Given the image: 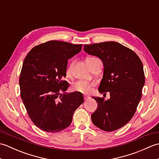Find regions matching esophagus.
<instances>
[{
	"label": "esophagus",
	"instance_id": "1",
	"mask_svg": "<svg viewBox=\"0 0 159 159\" xmlns=\"http://www.w3.org/2000/svg\"><path fill=\"white\" fill-rule=\"evenodd\" d=\"M84 98H85V100H87V99H88V97L86 96H84Z\"/></svg>",
	"mask_w": 159,
	"mask_h": 159
}]
</instances>
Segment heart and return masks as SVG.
<instances>
[{
	"mask_svg": "<svg viewBox=\"0 0 159 159\" xmlns=\"http://www.w3.org/2000/svg\"><path fill=\"white\" fill-rule=\"evenodd\" d=\"M99 59L96 57H90L87 59L86 61H87V65H88L89 67L93 63L97 61ZM73 66H74V62H72L70 64L69 66L67 67V68L66 70L67 75H70L71 73H72ZM93 85L94 84L92 83H89L86 81H78L74 84L73 89L79 92L88 94V93H90L91 92H92V87H93Z\"/></svg>",
	"mask_w": 159,
	"mask_h": 159,
	"instance_id": "obj_1",
	"label": "heart"
}]
</instances>
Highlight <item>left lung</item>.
I'll return each mask as SVG.
<instances>
[{
    "label": "left lung",
    "mask_w": 159,
    "mask_h": 159,
    "mask_svg": "<svg viewBox=\"0 0 159 159\" xmlns=\"http://www.w3.org/2000/svg\"><path fill=\"white\" fill-rule=\"evenodd\" d=\"M84 50L102 60L104 73L98 91L110 93L107 100L92 97L98 106L92 114V122L104 131L119 129L133 117L141 98L145 84L142 62L133 50L115 42L85 45Z\"/></svg>",
    "instance_id": "8db88e82"
}]
</instances>
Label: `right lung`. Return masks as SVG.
Here are the masks:
<instances>
[{
    "mask_svg": "<svg viewBox=\"0 0 159 159\" xmlns=\"http://www.w3.org/2000/svg\"><path fill=\"white\" fill-rule=\"evenodd\" d=\"M81 48L82 44L53 40L35 46L24 60L20 96L31 121L43 131L58 133L68 127L74 111L84 102L83 94L65 93L69 84L63 80L67 60Z\"/></svg>",
    "mask_w": 159,
    "mask_h": 159,
    "instance_id": "obj_1",
    "label": "right lung"
}]
</instances>
